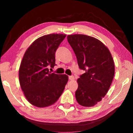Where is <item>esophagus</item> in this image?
I'll return each instance as SVG.
<instances>
[{
    "instance_id": "esophagus-1",
    "label": "esophagus",
    "mask_w": 133,
    "mask_h": 133,
    "mask_svg": "<svg viewBox=\"0 0 133 133\" xmlns=\"http://www.w3.org/2000/svg\"><path fill=\"white\" fill-rule=\"evenodd\" d=\"M69 79L70 81H73V80H74V77L73 76H69Z\"/></svg>"
}]
</instances>
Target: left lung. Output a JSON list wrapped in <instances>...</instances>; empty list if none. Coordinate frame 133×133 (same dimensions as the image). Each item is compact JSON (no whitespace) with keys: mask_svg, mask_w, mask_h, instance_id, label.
Masks as SVG:
<instances>
[{"mask_svg":"<svg viewBox=\"0 0 133 133\" xmlns=\"http://www.w3.org/2000/svg\"><path fill=\"white\" fill-rule=\"evenodd\" d=\"M80 69L85 71L77 79L76 101L85 107H93L106 95L114 78L115 68L111 54L99 40L84 34L67 36Z\"/></svg>","mask_w":133,"mask_h":133,"instance_id":"8db88e82","label":"left lung"}]
</instances>
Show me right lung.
<instances>
[{
    "instance_id": "right-lung-1",
    "label": "right lung",
    "mask_w": 133,
    "mask_h": 133,
    "mask_svg": "<svg viewBox=\"0 0 133 133\" xmlns=\"http://www.w3.org/2000/svg\"><path fill=\"white\" fill-rule=\"evenodd\" d=\"M50 34L34 41L25 51L19 71V83L29 102L43 108L56 102L68 82L66 74L49 71L55 66V52L66 37Z\"/></svg>"
}]
</instances>
